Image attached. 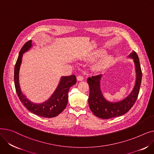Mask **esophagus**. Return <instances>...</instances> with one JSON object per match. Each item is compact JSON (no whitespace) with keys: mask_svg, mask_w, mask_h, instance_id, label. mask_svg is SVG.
<instances>
[{"mask_svg":"<svg viewBox=\"0 0 154 154\" xmlns=\"http://www.w3.org/2000/svg\"><path fill=\"white\" fill-rule=\"evenodd\" d=\"M77 79L78 81H81V80H82L84 79V77L82 75H79L77 77Z\"/></svg>","mask_w":154,"mask_h":154,"instance_id":"1","label":"esophagus"}]
</instances>
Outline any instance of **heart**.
Masks as SVG:
<instances>
[{
  "label": "heart",
  "mask_w": 154,
  "mask_h": 154,
  "mask_svg": "<svg viewBox=\"0 0 154 154\" xmlns=\"http://www.w3.org/2000/svg\"><path fill=\"white\" fill-rule=\"evenodd\" d=\"M104 54L103 52H99L98 53H97L96 54L94 55V56H101ZM112 60V58L110 57V56H107L105 57L99 62V63L98 64V67H105L108 66L109 64L110 63Z\"/></svg>",
  "instance_id": "1"
}]
</instances>
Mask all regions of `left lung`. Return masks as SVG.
Listing matches in <instances>:
<instances>
[{
	"label": "left lung",
	"mask_w": 154,
	"mask_h": 154,
	"mask_svg": "<svg viewBox=\"0 0 154 154\" xmlns=\"http://www.w3.org/2000/svg\"><path fill=\"white\" fill-rule=\"evenodd\" d=\"M129 57L134 60L137 75L136 82L131 94L124 100L119 102L110 103L103 98L100 87V80L102 75L96 74L87 79V81L90 88L88 100V105L91 111L95 116L102 119L121 116L130 110L136 102L142 81V70L139 57L137 53L133 51Z\"/></svg>",
	"instance_id": "8db88e82"
}]
</instances>
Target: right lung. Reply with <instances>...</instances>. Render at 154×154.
<instances>
[{
	"label": "right lung",
	"mask_w": 154,
	"mask_h": 154,
	"mask_svg": "<svg viewBox=\"0 0 154 154\" xmlns=\"http://www.w3.org/2000/svg\"><path fill=\"white\" fill-rule=\"evenodd\" d=\"M31 46L32 40H29L23 45L15 63L14 83L16 92L23 106L33 114L46 118L56 117L66 107L68 102V92L70 88L76 84V77L75 75H72L62 77L58 87L47 102L40 104H35L29 101L21 92L19 84V72L23 54L27 51Z\"/></svg>",
	"instance_id": "1"
}]
</instances>
